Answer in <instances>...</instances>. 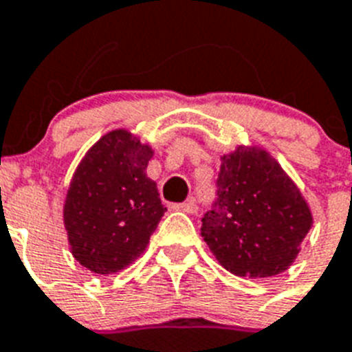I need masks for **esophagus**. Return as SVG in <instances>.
<instances>
[{
	"mask_svg": "<svg viewBox=\"0 0 352 352\" xmlns=\"http://www.w3.org/2000/svg\"><path fill=\"white\" fill-rule=\"evenodd\" d=\"M170 209H174V210H184V212H187V214H194V212L198 210V205L194 204V199H189V201H185V204L170 205Z\"/></svg>",
	"mask_w": 352,
	"mask_h": 352,
	"instance_id": "obj_1",
	"label": "esophagus"
}]
</instances>
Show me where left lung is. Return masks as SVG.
I'll list each match as a JSON object with an SVG mask.
<instances>
[{
	"instance_id": "obj_1",
	"label": "left lung",
	"mask_w": 352,
	"mask_h": 352,
	"mask_svg": "<svg viewBox=\"0 0 352 352\" xmlns=\"http://www.w3.org/2000/svg\"><path fill=\"white\" fill-rule=\"evenodd\" d=\"M216 201L201 218V236L236 276L269 278L296 260L313 214L294 182L271 154L236 147L221 156Z\"/></svg>"
}]
</instances>
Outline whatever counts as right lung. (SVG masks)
<instances>
[{"label": "right lung", "instance_id": "obj_1", "mask_svg": "<svg viewBox=\"0 0 352 352\" xmlns=\"http://www.w3.org/2000/svg\"><path fill=\"white\" fill-rule=\"evenodd\" d=\"M154 151L125 129L107 132L76 168L63 205L72 256L96 274L131 265L148 245L165 207L147 178Z\"/></svg>", "mask_w": 352, "mask_h": 352}]
</instances>
